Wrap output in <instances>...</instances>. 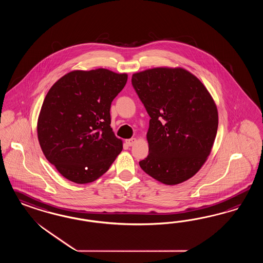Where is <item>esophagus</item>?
I'll list each match as a JSON object with an SVG mask.
<instances>
[{
	"label": "esophagus",
	"instance_id": "esophagus-1",
	"mask_svg": "<svg viewBox=\"0 0 263 263\" xmlns=\"http://www.w3.org/2000/svg\"><path fill=\"white\" fill-rule=\"evenodd\" d=\"M125 142H126V143H127L129 146H132V145L137 142V139H136V138H131V139H128V140H126Z\"/></svg>",
	"mask_w": 263,
	"mask_h": 263
}]
</instances>
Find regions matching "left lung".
I'll list each match as a JSON object with an SVG mask.
<instances>
[{"mask_svg":"<svg viewBox=\"0 0 263 263\" xmlns=\"http://www.w3.org/2000/svg\"><path fill=\"white\" fill-rule=\"evenodd\" d=\"M132 85L151 117L143 172L166 185L182 183L206 162L218 129V110L204 85L182 67L134 73Z\"/></svg>","mask_w":263,"mask_h":263,"instance_id":"1","label":"left lung"}]
</instances>
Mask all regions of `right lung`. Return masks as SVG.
<instances>
[{"label": "right lung", "mask_w": 263, "mask_h": 263, "mask_svg": "<svg viewBox=\"0 0 263 263\" xmlns=\"http://www.w3.org/2000/svg\"><path fill=\"white\" fill-rule=\"evenodd\" d=\"M127 78L126 73L105 68L73 70L49 89L37 120V138L46 159L66 179L95 181L122 151V141L110 125V109Z\"/></svg>", "instance_id": "obj_1"}]
</instances>
